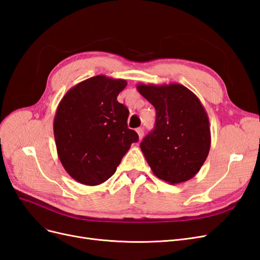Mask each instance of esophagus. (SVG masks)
Returning a JSON list of instances; mask_svg holds the SVG:
<instances>
[{"label":"esophagus","instance_id":"1","mask_svg":"<svg viewBox=\"0 0 260 260\" xmlns=\"http://www.w3.org/2000/svg\"><path fill=\"white\" fill-rule=\"evenodd\" d=\"M137 133H138V136H139V139L141 140L143 138V136H144V129L143 128H138L137 129Z\"/></svg>","mask_w":260,"mask_h":260}]
</instances>
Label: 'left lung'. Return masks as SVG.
Segmentation results:
<instances>
[{
  "instance_id": "1",
  "label": "left lung",
  "mask_w": 260,
  "mask_h": 260,
  "mask_svg": "<svg viewBox=\"0 0 260 260\" xmlns=\"http://www.w3.org/2000/svg\"><path fill=\"white\" fill-rule=\"evenodd\" d=\"M137 89L156 109L155 128L140 144L154 175L170 184L192 179L210 149L209 119L195 94L179 83Z\"/></svg>"
}]
</instances>
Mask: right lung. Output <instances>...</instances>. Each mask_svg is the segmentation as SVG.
<instances>
[{
    "instance_id": "right-lung-1",
    "label": "right lung",
    "mask_w": 260,
    "mask_h": 260,
    "mask_svg": "<svg viewBox=\"0 0 260 260\" xmlns=\"http://www.w3.org/2000/svg\"><path fill=\"white\" fill-rule=\"evenodd\" d=\"M127 85L103 75L73 86L54 117L58 158L68 175L85 185L111 178L139 136L128 128V108L117 101Z\"/></svg>"
}]
</instances>
